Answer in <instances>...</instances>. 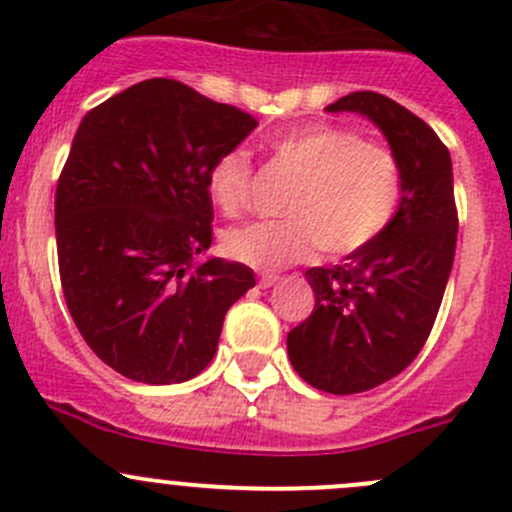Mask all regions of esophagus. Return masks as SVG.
I'll return each mask as SVG.
<instances>
[{
    "instance_id": "34e87169",
    "label": "esophagus",
    "mask_w": 512,
    "mask_h": 512,
    "mask_svg": "<svg viewBox=\"0 0 512 512\" xmlns=\"http://www.w3.org/2000/svg\"><path fill=\"white\" fill-rule=\"evenodd\" d=\"M276 281H278V276H273V273H266V276L258 278V288H271Z\"/></svg>"
}]
</instances>
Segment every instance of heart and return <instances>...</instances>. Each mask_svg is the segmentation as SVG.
I'll return each mask as SVG.
<instances>
[{
	"mask_svg": "<svg viewBox=\"0 0 512 512\" xmlns=\"http://www.w3.org/2000/svg\"><path fill=\"white\" fill-rule=\"evenodd\" d=\"M276 170L293 177L281 221H256L224 236L234 261L276 271L310 258L318 249L340 258L372 246L392 226L402 207L404 172L397 152L379 140L360 138L355 128L308 123L268 142ZM212 202L226 217L246 212L254 170L244 150H229L207 172Z\"/></svg>",
	"mask_w": 512,
	"mask_h": 512,
	"instance_id": "1",
	"label": "heart"
}]
</instances>
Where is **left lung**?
<instances>
[{
    "label": "left lung",
    "instance_id": "8db88e82",
    "mask_svg": "<svg viewBox=\"0 0 512 512\" xmlns=\"http://www.w3.org/2000/svg\"><path fill=\"white\" fill-rule=\"evenodd\" d=\"M384 133L404 172L392 226L337 266L305 271L315 308L288 333L293 370L328 394H357L407 370L434 328L456 254L458 214L451 155L404 105L374 91L330 103Z\"/></svg>",
    "mask_w": 512,
    "mask_h": 512
}]
</instances>
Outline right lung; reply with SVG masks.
<instances>
[{
  "label": "right lung",
  "mask_w": 512,
  "mask_h": 512,
  "mask_svg": "<svg viewBox=\"0 0 512 512\" xmlns=\"http://www.w3.org/2000/svg\"><path fill=\"white\" fill-rule=\"evenodd\" d=\"M256 118L172 78L88 110L56 184L63 298L78 333L123 377L177 384L217 352L224 315L249 288L244 263L209 258L207 172Z\"/></svg>",
  "instance_id": "add662e5"
}]
</instances>
